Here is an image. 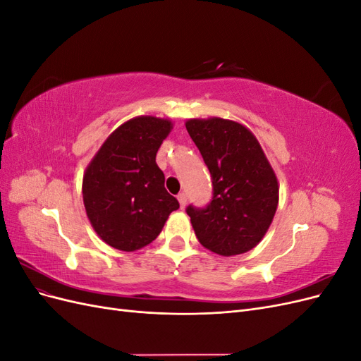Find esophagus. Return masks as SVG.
Instances as JSON below:
<instances>
[{"instance_id": "obj_1", "label": "esophagus", "mask_w": 361, "mask_h": 361, "mask_svg": "<svg viewBox=\"0 0 361 361\" xmlns=\"http://www.w3.org/2000/svg\"><path fill=\"white\" fill-rule=\"evenodd\" d=\"M178 200H179V204H180V207H182V209H183L185 204H187V194H185V192H180V194L178 195Z\"/></svg>"}]
</instances>
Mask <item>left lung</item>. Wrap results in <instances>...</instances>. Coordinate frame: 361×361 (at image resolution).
Instances as JSON below:
<instances>
[{
	"label": "left lung",
	"instance_id": "1",
	"mask_svg": "<svg viewBox=\"0 0 361 361\" xmlns=\"http://www.w3.org/2000/svg\"><path fill=\"white\" fill-rule=\"evenodd\" d=\"M185 126L212 178V200L187 207L195 236L216 255H243L259 244L274 218L276 174L245 126L220 117L191 118Z\"/></svg>",
	"mask_w": 361,
	"mask_h": 361
}]
</instances>
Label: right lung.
<instances>
[{"label":"right lung","mask_w":361,"mask_h":361,"mask_svg":"<svg viewBox=\"0 0 361 361\" xmlns=\"http://www.w3.org/2000/svg\"><path fill=\"white\" fill-rule=\"evenodd\" d=\"M171 128L170 120L150 116L128 120L105 140L84 173L87 216L113 248L134 251L150 244L179 209L155 161Z\"/></svg>","instance_id":"add662e5"}]
</instances>
